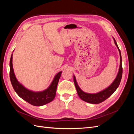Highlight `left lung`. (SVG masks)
Instances as JSON below:
<instances>
[{"mask_svg": "<svg viewBox=\"0 0 134 134\" xmlns=\"http://www.w3.org/2000/svg\"><path fill=\"white\" fill-rule=\"evenodd\" d=\"M113 40H114L115 44L119 50L120 56V65L119 68V71L118 74H117L116 78L115 79L114 82L111 84V86H109L107 88L105 89L103 91H101L99 93H96V94H90V93H85L80 90V88L78 86V84H77L75 77V76H74V82L75 84V86L77 93H78V94L80 98L84 101H85V102L92 104H98L102 102L104 100L107 99L109 97H110L113 93L116 91L117 88H118L119 86L120 85L122 75V58H121V54L119 46L117 45L115 40L114 38H113Z\"/></svg>", "mask_w": 134, "mask_h": 134, "instance_id": "left-lung-1", "label": "left lung"}]
</instances>
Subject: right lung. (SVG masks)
Listing matches in <instances>:
<instances>
[{"label":"right lung","mask_w":134,"mask_h":134,"mask_svg":"<svg viewBox=\"0 0 134 134\" xmlns=\"http://www.w3.org/2000/svg\"><path fill=\"white\" fill-rule=\"evenodd\" d=\"M12 58L13 57L12 54L9 63V76L12 86L17 94L23 100L35 106H41L51 102L55 97L56 88L62 72L60 71L56 75L50 86L46 90L39 92H34L27 90L18 82L14 73Z\"/></svg>","instance_id":"add662e5"}]
</instances>
